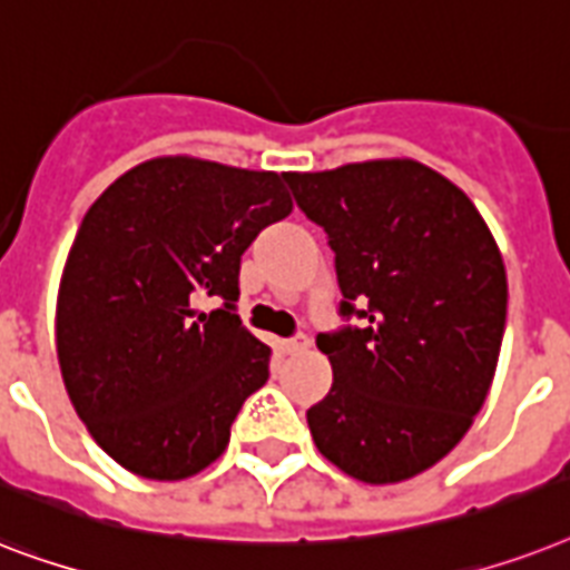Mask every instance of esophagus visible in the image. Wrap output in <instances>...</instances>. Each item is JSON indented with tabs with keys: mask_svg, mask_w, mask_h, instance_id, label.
<instances>
[{
	"mask_svg": "<svg viewBox=\"0 0 570 570\" xmlns=\"http://www.w3.org/2000/svg\"><path fill=\"white\" fill-rule=\"evenodd\" d=\"M282 347H285V353H291V356H297V353H306V350L312 347V338H308V335H294V338L285 341Z\"/></svg>",
	"mask_w": 570,
	"mask_h": 570,
	"instance_id": "34e87169",
	"label": "esophagus"
}]
</instances>
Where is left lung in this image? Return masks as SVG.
Here are the masks:
<instances>
[{"instance_id": "8db88e82", "label": "left lung", "mask_w": 570, "mask_h": 570, "mask_svg": "<svg viewBox=\"0 0 570 570\" xmlns=\"http://www.w3.org/2000/svg\"><path fill=\"white\" fill-rule=\"evenodd\" d=\"M285 181L330 235L341 314L364 321L317 338L332 389L306 412L314 448L367 485L412 480L465 439L498 371L509 299L498 240L465 190L414 158Z\"/></svg>"}]
</instances>
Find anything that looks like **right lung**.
Returning a JSON list of instances; mask_svg holds the SVG:
<instances>
[{
    "mask_svg": "<svg viewBox=\"0 0 570 570\" xmlns=\"http://www.w3.org/2000/svg\"><path fill=\"white\" fill-rule=\"evenodd\" d=\"M294 212L285 173L158 156L99 194L63 264L55 347L99 448L179 482L223 456L271 347L235 314L244 249ZM203 298H223L212 315Z\"/></svg>",
    "mask_w": 570,
    "mask_h": 570,
    "instance_id": "add662e5",
    "label": "right lung"
}]
</instances>
